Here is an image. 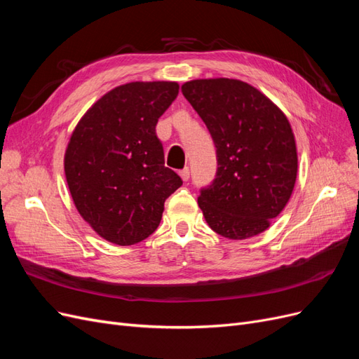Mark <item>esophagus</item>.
<instances>
[{"label":"esophagus","mask_w":359,"mask_h":359,"mask_svg":"<svg viewBox=\"0 0 359 359\" xmlns=\"http://www.w3.org/2000/svg\"><path fill=\"white\" fill-rule=\"evenodd\" d=\"M180 177L182 178V181H189V178H190V169L189 168H184L182 170H180Z\"/></svg>","instance_id":"1"}]
</instances>
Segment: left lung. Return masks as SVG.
I'll use <instances>...</instances> for the list:
<instances>
[{
    "label": "left lung",
    "instance_id": "1",
    "mask_svg": "<svg viewBox=\"0 0 359 359\" xmlns=\"http://www.w3.org/2000/svg\"><path fill=\"white\" fill-rule=\"evenodd\" d=\"M181 91L217 148L215 180L198 198L206 223L229 240L262 233L295 187L298 156L289 119L238 79H196Z\"/></svg>",
    "mask_w": 359,
    "mask_h": 359
}]
</instances>
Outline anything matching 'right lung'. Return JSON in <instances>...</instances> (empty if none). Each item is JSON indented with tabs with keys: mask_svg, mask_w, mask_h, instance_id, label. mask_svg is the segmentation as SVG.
<instances>
[{
	"mask_svg": "<svg viewBox=\"0 0 359 359\" xmlns=\"http://www.w3.org/2000/svg\"><path fill=\"white\" fill-rule=\"evenodd\" d=\"M177 82H130L81 118L64 156L76 210L106 241L132 245L160 224L165 201L182 180L165 166L158 118L177 99Z\"/></svg>",
	"mask_w": 359,
	"mask_h": 359,
	"instance_id": "1",
	"label": "right lung"
}]
</instances>
